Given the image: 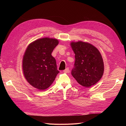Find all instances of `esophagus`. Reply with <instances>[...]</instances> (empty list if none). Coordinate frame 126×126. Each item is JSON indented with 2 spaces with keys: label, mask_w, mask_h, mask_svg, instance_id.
Returning <instances> with one entry per match:
<instances>
[{
  "label": "esophagus",
  "mask_w": 126,
  "mask_h": 126,
  "mask_svg": "<svg viewBox=\"0 0 126 126\" xmlns=\"http://www.w3.org/2000/svg\"><path fill=\"white\" fill-rule=\"evenodd\" d=\"M63 72H65V73H68V72H69V68H67L65 70H63Z\"/></svg>",
  "instance_id": "esophagus-1"
}]
</instances>
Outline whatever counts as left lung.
Returning a JSON list of instances; mask_svg holds the SVG:
<instances>
[{"label":"left lung","instance_id":"left-lung-1","mask_svg":"<svg viewBox=\"0 0 126 126\" xmlns=\"http://www.w3.org/2000/svg\"><path fill=\"white\" fill-rule=\"evenodd\" d=\"M70 45L75 54L72 76L83 87L96 84L104 71V62L99 51L91 44L81 41L71 42Z\"/></svg>","mask_w":126,"mask_h":126}]
</instances>
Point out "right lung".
<instances>
[{
  "instance_id": "add662e5",
  "label": "right lung",
  "mask_w": 126,
  "mask_h": 126,
  "mask_svg": "<svg viewBox=\"0 0 126 126\" xmlns=\"http://www.w3.org/2000/svg\"><path fill=\"white\" fill-rule=\"evenodd\" d=\"M55 38H43L34 41L27 48L22 59V70L30 85L39 90L47 89L59 71L51 53L58 45Z\"/></svg>"
}]
</instances>
